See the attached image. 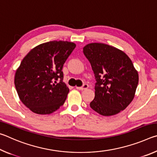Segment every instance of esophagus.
<instances>
[{
  "mask_svg": "<svg viewBox=\"0 0 157 157\" xmlns=\"http://www.w3.org/2000/svg\"><path fill=\"white\" fill-rule=\"evenodd\" d=\"M89 87V85L87 84H84L83 86H77L76 89H78V90H84V89H88Z\"/></svg>",
  "mask_w": 157,
  "mask_h": 157,
  "instance_id": "34e87169",
  "label": "esophagus"
}]
</instances>
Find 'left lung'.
Masks as SVG:
<instances>
[{"mask_svg":"<svg viewBox=\"0 0 157 157\" xmlns=\"http://www.w3.org/2000/svg\"><path fill=\"white\" fill-rule=\"evenodd\" d=\"M96 82L90 107L100 115L110 116L123 111L134 98L139 74L132 60L122 50L101 43L83 48Z\"/></svg>","mask_w":157,"mask_h":157,"instance_id":"obj_1","label":"left lung"}]
</instances>
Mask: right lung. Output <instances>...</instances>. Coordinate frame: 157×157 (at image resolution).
<instances>
[{
  "mask_svg": "<svg viewBox=\"0 0 157 157\" xmlns=\"http://www.w3.org/2000/svg\"><path fill=\"white\" fill-rule=\"evenodd\" d=\"M76 45L52 41L34 48L16 71L14 84L20 100L33 112L50 114L64 103L69 89L63 82V66Z\"/></svg>",
  "mask_w": 157,
  "mask_h": 157,
  "instance_id": "1",
  "label": "right lung"
}]
</instances>
